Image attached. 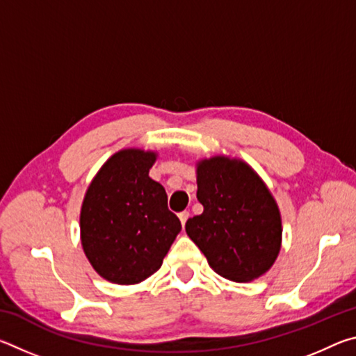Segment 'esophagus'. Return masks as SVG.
I'll return each mask as SVG.
<instances>
[{
	"label": "esophagus",
	"mask_w": 356,
	"mask_h": 356,
	"mask_svg": "<svg viewBox=\"0 0 356 356\" xmlns=\"http://www.w3.org/2000/svg\"><path fill=\"white\" fill-rule=\"evenodd\" d=\"M179 218H180V222H182V226H185L186 220L190 218V212H186V210H184V212L179 213Z\"/></svg>",
	"instance_id": "34e87169"
}]
</instances>
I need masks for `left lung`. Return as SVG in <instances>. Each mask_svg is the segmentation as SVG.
I'll use <instances>...</instances> for the list:
<instances>
[{"label": "left lung", "mask_w": 356, "mask_h": 356, "mask_svg": "<svg viewBox=\"0 0 356 356\" xmlns=\"http://www.w3.org/2000/svg\"><path fill=\"white\" fill-rule=\"evenodd\" d=\"M201 215L185 231L222 278L252 281L272 267L281 248V216L272 193L251 168L213 156L197 165Z\"/></svg>", "instance_id": "8db88e82"}]
</instances>
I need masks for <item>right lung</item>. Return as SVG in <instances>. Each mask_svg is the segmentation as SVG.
Here are the masks:
<instances>
[{
    "mask_svg": "<svg viewBox=\"0 0 356 356\" xmlns=\"http://www.w3.org/2000/svg\"><path fill=\"white\" fill-rule=\"evenodd\" d=\"M154 152L125 149L102 166L84 196L81 245L95 272L136 284L163 264L182 229L163 186L149 177Z\"/></svg>",
    "mask_w": 356,
    "mask_h": 356,
    "instance_id": "add662e5",
    "label": "right lung"
}]
</instances>
